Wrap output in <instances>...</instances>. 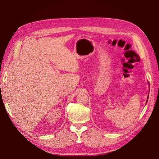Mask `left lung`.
Instances as JSON below:
<instances>
[{
	"mask_svg": "<svg viewBox=\"0 0 159 159\" xmlns=\"http://www.w3.org/2000/svg\"><path fill=\"white\" fill-rule=\"evenodd\" d=\"M148 97H147V102H148ZM147 102H146V103H147Z\"/></svg>",
	"mask_w": 159,
	"mask_h": 159,
	"instance_id": "1",
	"label": "left lung"
}]
</instances>
